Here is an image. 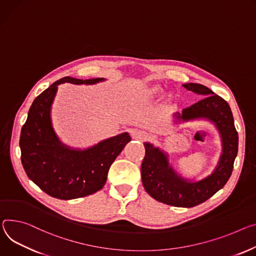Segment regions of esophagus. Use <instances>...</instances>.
Here are the masks:
<instances>
[{"label":"esophagus","mask_w":256,"mask_h":256,"mask_svg":"<svg viewBox=\"0 0 256 256\" xmlns=\"http://www.w3.org/2000/svg\"><path fill=\"white\" fill-rule=\"evenodd\" d=\"M130 134H132V138H134V140L141 141V142L146 141L147 138H149V136H148V134H147L146 132H143V130H138V128L132 130V132H130Z\"/></svg>","instance_id":"34e87169"}]
</instances>
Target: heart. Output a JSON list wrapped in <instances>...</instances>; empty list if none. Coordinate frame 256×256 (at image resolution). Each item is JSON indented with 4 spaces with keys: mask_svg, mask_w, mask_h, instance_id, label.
<instances>
[{
    "mask_svg": "<svg viewBox=\"0 0 256 256\" xmlns=\"http://www.w3.org/2000/svg\"><path fill=\"white\" fill-rule=\"evenodd\" d=\"M162 92H164V90H162L161 88H154L151 90V96L152 97H158L162 94Z\"/></svg>",
    "mask_w": 256,
    "mask_h": 256,
    "instance_id": "b5f03b06",
    "label": "heart"
}]
</instances>
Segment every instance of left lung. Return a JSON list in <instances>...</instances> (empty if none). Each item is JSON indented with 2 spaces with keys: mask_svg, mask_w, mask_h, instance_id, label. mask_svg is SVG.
<instances>
[{
  "mask_svg": "<svg viewBox=\"0 0 256 256\" xmlns=\"http://www.w3.org/2000/svg\"><path fill=\"white\" fill-rule=\"evenodd\" d=\"M188 90L204 96L192 106L174 113L176 124L197 120L210 122L222 138V154L214 172L200 180H191L180 176L170 164L164 150L146 142L142 162V182L146 192L155 200L178 207H193L203 203L220 190L228 180L238 153V132L228 104L220 96L200 84H182Z\"/></svg>",
  "mask_w": 256,
  "mask_h": 256,
  "instance_id": "obj_1",
  "label": "left lung"
}]
</instances>
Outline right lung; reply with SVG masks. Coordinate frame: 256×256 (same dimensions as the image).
I'll list each match as a JSON object with an SVG mask.
<instances>
[{
    "label": "right lung",
    "mask_w": 256,
    "mask_h": 256,
    "mask_svg": "<svg viewBox=\"0 0 256 256\" xmlns=\"http://www.w3.org/2000/svg\"><path fill=\"white\" fill-rule=\"evenodd\" d=\"M104 80L65 76L44 90L30 108L20 134L21 162L28 176L54 198L76 199L101 190L112 162L130 141L128 132H122L90 148L74 149L63 144L53 128L51 109L60 84H95Z\"/></svg>",
    "instance_id": "right-lung-1"
}]
</instances>
